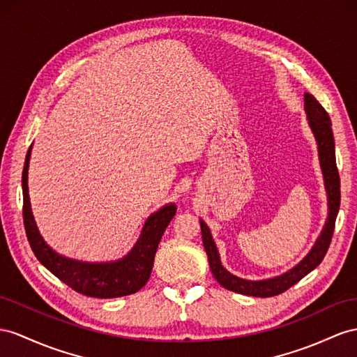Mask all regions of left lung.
I'll use <instances>...</instances> for the list:
<instances>
[{
  "label": "left lung",
  "mask_w": 357,
  "mask_h": 357,
  "mask_svg": "<svg viewBox=\"0 0 357 357\" xmlns=\"http://www.w3.org/2000/svg\"><path fill=\"white\" fill-rule=\"evenodd\" d=\"M305 112L307 114V122L310 130H312L315 140L318 144V157L319 164H321L323 176H324V187L327 191V204H328V215L326 225L321 231V235L318 236L312 250L301 259L294 268L280 274V276L266 279V280H245L236 278L234 274L227 271L223 266L215 243L209 232L208 226L204 220H200V229H202V241L204 248L208 255V262L214 278L217 282L226 289L238 292L244 296L253 297H273L282 294L292 285L303 279L307 273L312 271L319 266V262L326 257L328 245L332 241V235L335 231V220L337 211H340L341 202V185H340V173L336 167V157H335V140L332 132V121L328 117L327 112L323 105L310 95L305 93Z\"/></svg>",
  "instance_id": "left-lung-1"
}]
</instances>
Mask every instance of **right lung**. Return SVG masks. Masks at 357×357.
Returning a JSON list of instances; mask_svg holds the SVG:
<instances>
[{
    "label": "right lung",
    "mask_w": 357,
    "mask_h": 357,
    "mask_svg": "<svg viewBox=\"0 0 357 357\" xmlns=\"http://www.w3.org/2000/svg\"><path fill=\"white\" fill-rule=\"evenodd\" d=\"M30 153L31 146L26 152L22 170V214L26 238L42 266L47 267L61 282H65L68 287L89 297L114 298L134 294L143 288L151 278L155 253H157L161 236L173 215L176 214L175 204L162 206L160 211L153 213L146 220L139 241L122 259L114 262H81L65 258L45 243L38 226H36L30 205L29 182H26L29 181Z\"/></svg>",
    "instance_id": "1"
}]
</instances>
